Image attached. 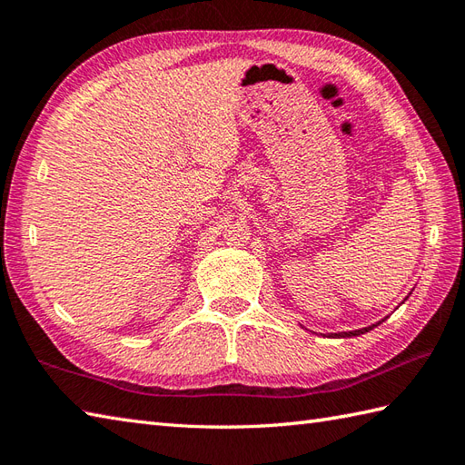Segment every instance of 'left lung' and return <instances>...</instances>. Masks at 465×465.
Wrapping results in <instances>:
<instances>
[{
    "instance_id": "obj_1",
    "label": "left lung",
    "mask_w": 465,
    "mask_h": 465,
    "mask_svg": "<svg viewBox=\"0 0 465 465\" xmlns=\"http://www.w3.org/2000/svg\"><path fill=\"white\" fill-rule=\"evenodd\" d=\"M413 292V290H411ZM411 292L406 295V300L410 298V295H411ZM406 300H403V302H406ZM401 302V303H403ZM385 320H388V315H385V318H381L380 322H375V323H371V325H368V328H360V330H350V331H338V333H323V335H328V338H355V335H363V333H368V331H371L373 328H378V325L380 323H383ZM302 325V323H300ZM302 328H303V325H302Z\"/></svg>"
}]
</instances>
